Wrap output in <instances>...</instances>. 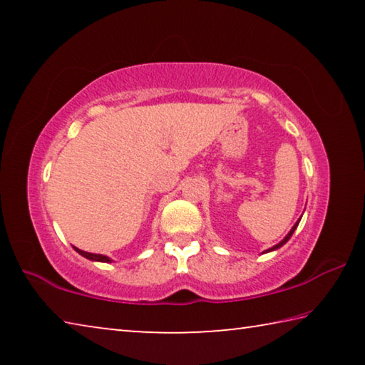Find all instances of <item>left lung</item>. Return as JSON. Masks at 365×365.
<instances>
[{
  "instance_id": "8db88e82",
  "label": "left lung",
  "mask_w": 365,
  "mask_h": 365,
  "mask_svg": "<svg viewBox=\"0 0 365 365\" xmlns=\"http://www.w3.org/2000/svg\"><path fill=\"white\" fill-rule=\"evenodd\" d=\"M298 224H299V220H298V222H296V224L293 225V228H292V230H289V233L287 235V237H285V238H283V240H282V242H280L279 245H275V246H274V248H270L269 251H274V250H277V248H280V246H283V245H285V243L288 242V240H289V238H292V235H293V232L296 230V227H298Z\"/></svg>"
}]
</instances>
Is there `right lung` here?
Returning a JSON list of instances; mask_svg holds the SVG:
<instances>
[{
    "label": "right lung",
    "instance_id": "obj_1",
    "mask_svg": "<svg viewBox=\"0 0 365 365\" xmlns=\"http://www.w3.org/2000/svg\"><path fill=\"white\" fill-rule=\"evenodd\" d=\"M76 251L78 252V255H82L83 257L90 259V261H100V262H110V259L108 256H103V255H93V252H86V251H82L76 248Z\"/></svg>",
    "mask_w": 365,
    "mask_h": 365
}]
</instances>
